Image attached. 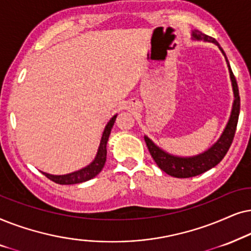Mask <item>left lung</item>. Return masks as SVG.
Instances as JSON below:
<instances>
[{
    "mask_svg": "<svg viewBox=\"0 0 251 251\" xmlns=\"http://www.w3.org/2000/svg\"><path fill=\"white\" fill-rule=\"evenodd\" d=\"M193 36L198 40H204V41H209L215 43L222 50L224 56L226 57L225 52L219 43L216 41L211 36L204 34V33L200 31H194ZM227 65H228L230 80H232L233 92H234V103H233L232 113H230V118L227 123V126L224 131L223 135L220 139L213 145L209 150L205 152L201 153L199 156L194 157H176L172 155H169L162 149H159L148 136H145V141L148 147L149 152L158 168L168 173L169 176H176V178H190V176H195L199 175H202L203 172L208 171V170L212 169L218 163H220L225 155L228 151L230 145H232L233 139H234L236 125H238L239 120V113H240V95H239V88L238 83H236V79L234 75H233L232 70H230L229 63L227 61Z\"/></svg>",
    "mask_w": 251,
    "mask_h": 251,
    "instance_id": "1",
    "label": "left lung"
}]
</instances>
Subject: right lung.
I'll return each mask as SVG.
<instances>
[{
  "instance_id": "1",
  "label": "right lung",
  "mask_w": 251,
  "mask_h": 251,
  "mask_svg": "<svg viewBox=\"0 0 251 251\" xmlns=\"http://www.w3.org/2000/svg\"><path fill=\"white\" fill-rule=\"evenodd\" d=\"M116 117L117 115L113 116L112 118L110 119L108 125L105 126L104 132H103V135L101 139V143H100V147H99L98 155H96L95 159L92 162V164L86 166L85 169L79 170V171L69 173V175H64V176H52V175H48V173H43V175H45L48 179L51 180V181L59 183V185H73V183H80V182L87 181V180H91L94 178V176H98L105 164L106 142H108L110 132H111L113 124H115Z\"/></svg>"
}]
</instances>
